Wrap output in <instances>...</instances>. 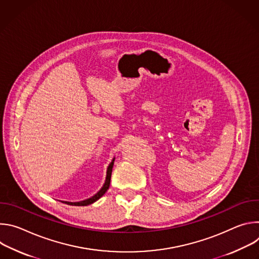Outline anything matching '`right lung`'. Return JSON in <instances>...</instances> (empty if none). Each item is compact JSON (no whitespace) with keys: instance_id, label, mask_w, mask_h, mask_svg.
Returning <instances> with one entry per match:
<instances>
[{"instance_id":"1","label":"right lung","mask_w":259,"mask_h":259,"mask_svg":"<svg viewBox=\"0 0 259 259\" xmlns=\"http://www.w3.org/2000/svg\"><path fill=\"white\" fill-rule=\"evenodd\" d=\"M114 161H115V160H113V162L109 164V166H108V168H107V172H106V179H105V182H104V184H103V187L101 188V190H100L96 195H94L93 197H91V198H89V199H87V200L81 201V202H75V203H72V202H62V203H65V204L71 205V206H87V205H90V204L96 202L98 199H100V198L106 193V191H107L108 188H109L110 176H112Z\"/></svg>"}]
</instances>
